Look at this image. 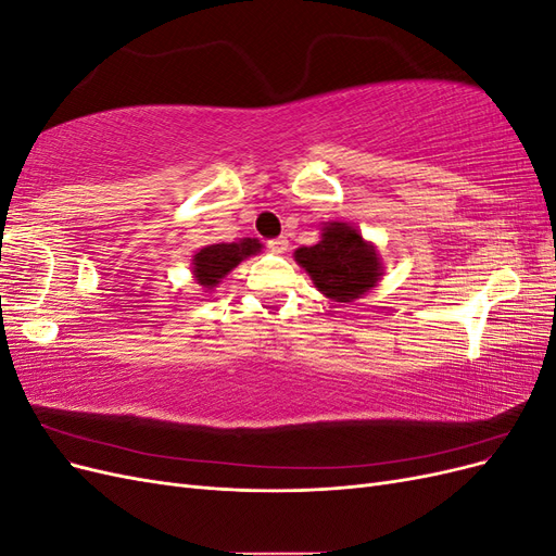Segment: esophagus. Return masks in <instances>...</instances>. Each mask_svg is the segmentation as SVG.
<instances>
[{
	"label": "esophagus",
	"instance_id": "obj_1",
	"mask_svg": "<svg viewBox=\"0 0 556 556\" xmlns=\"http://www.w3.org/2000/svg\"><path fill=\"white\" fill-rule=\"evenodd\" d=\"M268 248H271L274 252H285V250L290 248V241L285 239V237H278V239H271V241H268Z\"/></svg>",
	"mask_w": 556,
	"mask_h": 556
}]
</instances>
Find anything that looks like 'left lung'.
I'll return each instance as SVG.
<instances>
[{"label": "left lung", "mask_w": 556, "mask_h": 556, "mask_svg": "<svg viewBox=\"0 0 556 556\" xmlns=\"http://www.w3.org/2000/svg\"><path fill=\"white\" fill-rule=\"evenodd\" d=\"M294 260L306 268L319 292L341 304L359 299L380 276V260L374 245H368L348 223H329L323 229V241L299 248Z\"/></svg>", "instance_id": "1"}]
</instances>
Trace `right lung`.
<instances>
[{
	"label": "right lung",
	"mask_w": 556,
	"mask_h": 556,
	"mask_svg": "<svg viewBox=\"0 0 556 556\" xmlns=\"http://www.w3.org/2000/svg\"><path fill=\"white\" fill-rule=\"evenodd\" d=\"M262 243L257 239H243L239 243H215L201 248L194 255V276L201 285L213 288L220 282L233 266H239L245 257L260 252Z\"/></svg>",
	"instance_id": "add662e5"
}]
</instances>
